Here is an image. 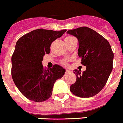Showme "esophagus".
Listing matches in <instances>:
<instances>
[{
	"label": "esophagus",
	"instance_id": "obj_1",
	"mask_svg": "<svg viewBox=\"0 0 123 123\" xmlns=\"http://www.w3.org/2000/svg\"><path fill=\"white\" fill-rule=\"evenodd\" d=\"M69 72H70V71L69 70H66L65 74H68V73H69Z\"/></svg>",
	"mask_w": 123,
	"mask_h": 123
}]
</instances>
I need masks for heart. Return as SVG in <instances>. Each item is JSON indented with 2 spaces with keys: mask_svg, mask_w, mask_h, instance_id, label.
<instances>
[{
  "mask_svg": "<svg viewBox=\"0 0 123 123\" xmlns=\"http://www.w3.org/2000/svg\"><path fill=\"white\" fill-rule=\"evenodd\" d=\"M63 63L64 64H65L66 63H67V62H66V61H64V62H63Z\"/></svg>",
  "mask_w": 123,
  "mask_h": 123,
  "instance_id": "b5f03b06",
  "label": "heart"
}]
</instances>
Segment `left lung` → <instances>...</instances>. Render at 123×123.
<instances>
[{
	"mask_svg": "<svg viewBox=\"0 0 123 123\" xmlns=\"http://www.w3.org/2000/svg\"><path fill=\"white\" fill-rule=\"evenodd\" d=\"M79 41L78 55L86 70H74L77 80L70 91L79 97H93L105 86L112 70L114 53L109 42L99 33L87 27L67 31Z\"/></svg>",
	"mask_w": 123,
	"mask_h": 123,
	"instance_id": "8db88e82",
	"label": "left lung"
}]
</instances>
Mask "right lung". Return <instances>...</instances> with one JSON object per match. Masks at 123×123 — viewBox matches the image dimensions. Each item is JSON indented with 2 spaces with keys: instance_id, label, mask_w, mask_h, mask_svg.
Returning a JSON list of instances; mask_svg holds the SVG:
<instances>
[{
  "instance_id": "right-lung-1",
  "label": "right lung",
  "mask_w": 123,
  "mask_h": 123,
  "mask_svg": "<svg viewBox=\"0 0 123 123\" xmlns=\"http://www.w3.org/2000/svg\"><path fill=\"white\" fill-rule=\"evenodd\" d=\"M66 29L56 31L38 29L20 37L12 56V77L23 96L34 102L47 100L52 94L55 82L62 79L65 69L58 65L46 70L43 56L50 53L51 43Z\"/></svg>"
}]
</instances>
